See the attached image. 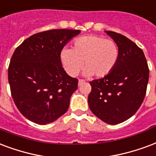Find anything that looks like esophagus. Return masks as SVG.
<instances>
[{"instance_id": "34e87169", "label": "esophagus", "mask_w": 156, "mask_h": 156, "mask_svg": "<svg viewBox=\"0 0 156 156\" xmlns=\"http://www.w3.org/2000/svg\"><path fill=\"white\" fill-rule=\"evenodd\" d=\"M83 83H85V81H84L83 79H79V80H78V85H81V84Z\"/></svg>"}]
</instances>
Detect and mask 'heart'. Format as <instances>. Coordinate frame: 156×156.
<instances>
[{
	"instance_id": "heart-1",
	"label": "heart",
	"mask_w": 156,
	"mask_h": 156,
	"mask_svg": "<svg viewBox=\"0 0 156 156\" xmlns=\"http://www.w3.org/2000/svg\"><path fill=\"white\" fill-rule=\"evenodd\" d=\"M119 55V47L114 40L90 34L77 39L73 49L63 48L60 59L65 71L72 77L84 65V75L102 78L113 70Z\"/></svg>"
}]
</instances>
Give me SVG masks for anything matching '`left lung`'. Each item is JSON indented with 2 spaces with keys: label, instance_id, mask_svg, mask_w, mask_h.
<instances>
[{
  "label": "left lung",
  "instance_id": "obj_1",
  "mask_svg": "<svg viewBox=\"0 0 156 156\" xmlns=\"http://www.w3.org/2000/svg\"><path fill=\"white\" fill-rule=\"evenodd\" d=\"M119 47L118 62L102 78L90 82L88 106L102 122L116 125L136 113L142 104L149 80V68L142 49L124 35L105 31Z\"/></svg>",
  "mask_w": 156,
  "mask_h": 156
}]
</instances>
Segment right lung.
<instances>
[{"instance_id":"1","label":"right lung","mask_w":156,"mask_h":156,"mask_svg":"<svg viewBox=\"0 0 156 156\" xmlns=\"http://www.w3.org/2000/svg\"><path fill=\"white\" fill-rule=\"evenodd\" d=\"M79 30L37 33L18 46L10 59L8 80L15 104L23 116L46 125L63 116L78 80L67 74L60 52Z\"/></svg>"}]
</instances>
